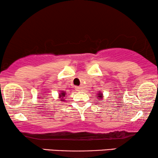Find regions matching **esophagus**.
Wrapping results in <instances>:
<instances>
[{
    "label": "esophagus",
    "mask_w": 158,
    "mask_h": 158,
    "mask_svg": "<svg viewBox=\"0 0 158 158\" xmlns=\"http://www.w3.org/2000/svg\"><path fill=\"white\" fill-rule=\"evenodd\" d=\"M75 90H76V91H81V90H82L81 88L80 87H77H77L75 88Z\"/></svg>",
    "instance_id": "esophagus-1"
}]
</instances>
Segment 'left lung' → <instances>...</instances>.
Returning <instances> with one entry per match:
<instances>
[{"label": "left lung", "instance_id": "8db88e82", "mask_svg": "<svg viewBox=\"0 0 158 158\" xmlns=\"http://www.w3.org/2000/svg\"><path fill=\"white\" fill-rule=\"evenodd\" d=\"M96 97H98V98H102V97H103V95H102V94H101V93H99V94H98V96H96Z\"/></svg>", "mask_w": 158, "mask_h": 158}]
</instances>
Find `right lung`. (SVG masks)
<instances>
[{
  "mask_svg": "<svg viewBox=\"0 0 158 158\" xmlns=\"http://www.w3.org/2000/svg\"><path fill=\"white\" fill-rule=\"evenodd\" d=\"M64 97H65V92L62 91L61 94H60V98H61V101H65L64 100Z\"/></svg>",
  "mask_w": 158,
  "mask_h": 158,
  "instance_id": "right-lung-1",
  "label": "right lung"
}]
</instances>
